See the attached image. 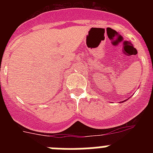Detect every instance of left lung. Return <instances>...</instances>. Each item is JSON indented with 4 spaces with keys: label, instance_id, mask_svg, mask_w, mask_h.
Returning a JSON list of instances; mask_svg holds the SVG:
<instances>
[{
    "label": "left lung",
    "instance_id": "left-lung-1",
    "mask_svg": "<svg viewBox=\"0 0 153 153\" xmlns=\"http://www.w3.org/2000/svg\"><path fill=\"white\" fill-rule=\"evenodd\" d=\"M123 102H124V101H123Z\"/></svg>",
    "mask_w": 153,
    "mask_h": 153
}]
</instances>
